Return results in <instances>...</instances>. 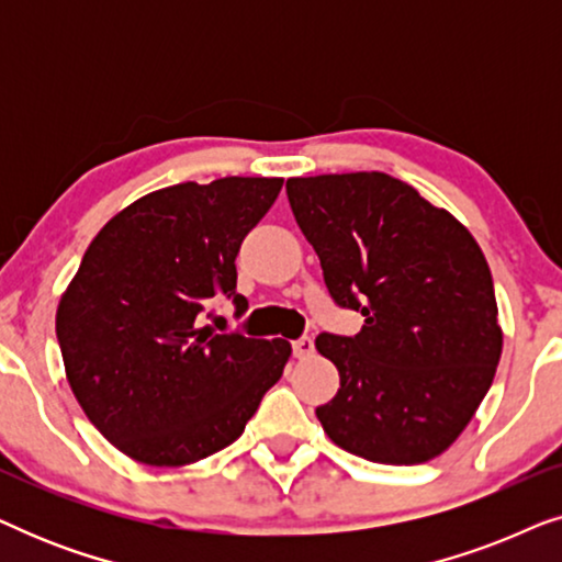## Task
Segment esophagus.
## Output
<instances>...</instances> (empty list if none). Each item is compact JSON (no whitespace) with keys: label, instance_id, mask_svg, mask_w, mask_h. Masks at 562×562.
Returning <instances> with one entry per match:
<instances>
[{"label":"esophagus","instance_id":"esophagus-1","mask_svg":"<svg viewBox=\"0 0 562 562\" xmlns=\"http://www.w3.org/2000/svg\"><path fill=\"white\" fill-rule=\"evenodd\" d=\"M291 345H294V356L299 360H306V358L314 356V340H312V337H299V340H294Z\"/></svg>","mask_w":562,"mask_h":562}]
</instances>
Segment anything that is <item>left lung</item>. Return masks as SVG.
<instances>
[{
    "mask_svg": "<svg viewBox=\"0 0 562 562\" xmlns=\"http://www.w3.org/2000/svg\"><path fill=\"white\" fill-rule=\"evenodd\" d=\"M286 194L329 296L366 317L358 335L317 337L340 373L317 419L352 456L427 463L473 419L502 358L494 279L479 243L450 212L381 171L289 179Z\"/></svg>",
    "mask_w": 562,
    "mask_h": 562,
    "instance_id": "left-lung-1",
    "label": "left lung"
}]
</instances>
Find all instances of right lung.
Returning <instances> with one entry per match:
<instances>
[{"label":"right lung","mask_w":562,"mask_h":562,"mask_svg":"<svg viewBox=\"0 0 562 562\" xmlns=\"http://www.w3.org/2000/svg\"><path fill=\"white\" fill-rule=\"evenodd\" d=\"M283 179L176 183L106 222L60 296L66 379L91 425L137 463L176 468L233 445L281 379L286 340L199 327Z\"/></svg>","instance_id":"1"}]
</instances>
